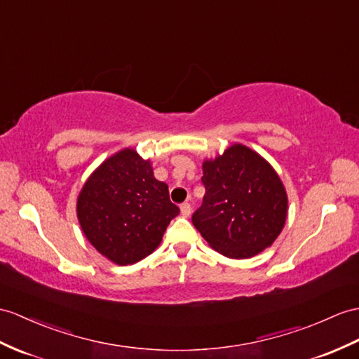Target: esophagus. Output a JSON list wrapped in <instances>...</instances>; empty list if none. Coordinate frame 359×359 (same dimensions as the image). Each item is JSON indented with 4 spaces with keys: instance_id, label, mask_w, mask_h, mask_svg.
Wrapping results in <instances>:
<instances>
[{
    "instance_id": "1",
    "label": "esophagus",
    "mask_w": 359,
    "mask_h": 359,
    "mask_svg": "<svg viewBox=\"0 0 359 359\" xmlns=\"http://www.w3.org/2000/svg\"><path fill=\"white\" fill-rule=\"evenodd\" d=\"M190 213H191V207H190V204H189V203L181 204V215L184 216V217H187V216H190Z\"/></svg>"
}]
</instances>
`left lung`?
Masks as SVG:
<instances>
[{
	"mask_svg": "<svg viewBox=\"0 0 359 359\" xmlns=\"http://www.w3.org/2000/svg\"><path fill=\"white\" fill-rule=\"evenodd\" d=\"M203 204L191 222L210 247L230 259H248L280 234L287 196L278 175L247 146L234 144L203 164Z\"/></svg>",
	"mask_w": 359,
	"mask_h": 359,
	"instance_id": "1",
	"label": "left lung"
}]
</instances>
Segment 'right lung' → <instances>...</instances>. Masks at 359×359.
<instances>
[{
  "instance_id": "obj_1",
  "label": "right lung",
  "mask_w": 359,
  "mask_h": 359,
  "mask_svg": "<svg viewBox=\"0 0 359 359\" xmlns=\"http://www.w3.org/2000/svg\"><path fill=\"white\" fill-rule=\"evenodd\" d=\"M178 213L168 184L155 180L151 163L133 149L100 164L77 199V217L86 239L117 265L149 256Z\"/></svg>"
}]
</instances>
